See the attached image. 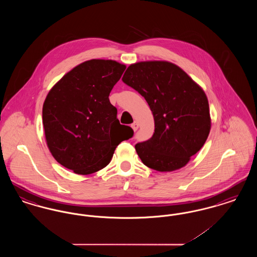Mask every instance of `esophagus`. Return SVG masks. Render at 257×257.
<instances>
[{
  "mask_svg": "<svg viewBox=\"0 0 257 257\" xmlns=\"http://www.w3.org/2000/svg\"><path fill=\"white\" fill-rule=\"evenodd\" d=\"M131 127H132V129H133L134 131H137L138 128H139V123L137 122V121H134V122L131 124Z\"/></svg>",
  "mask_w": 257,
  "mask_h": 257,
  "instance_id": "esophagus-1",
  "label": "esophagus"
}]
</instances>
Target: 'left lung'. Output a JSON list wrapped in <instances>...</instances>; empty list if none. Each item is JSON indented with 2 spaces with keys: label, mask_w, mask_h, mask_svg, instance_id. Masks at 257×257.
<instances>
[{
  "label": "left lung",
  "mask_w": 257,
  "mask_h": 257,
  "mask_svg": "<svg viewBox=\"0 0 257 257\" xmlns=\"http://www.w3.org/2000/svg\"><path fill=\"white\" fill-rule=\"evenodd\" d=\"M122 81L145 97L154 116L153 136L135 146L142 162L158 171L183 168L203 147L211 129L203 89L169 61L131 64Z\"/></svg>",
  "instance_id": "left-lung-1"
}]
</instances>
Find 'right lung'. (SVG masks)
I'll return each instance as SVG.
<instances>
[{"instance_id": "obj_1", "label": "right lung", "mask_w": 257, "mask_h": 257, "mask_svg": "<svg viewBox=\"0 0 257 257\" xmlns=\"http://www.w3.org/2000/svg\"><path fill=\"white\" fill-rule=\"evenodd\" d=\"M125 68L111 60L85 61L50 90L42 109L45 138L64 168L83 175L100 171L116 147L133 137V129L116 118L109 99Z\"/></svg>"}]
</instances>
